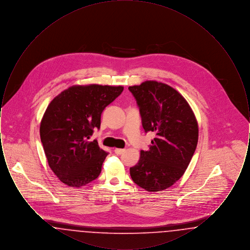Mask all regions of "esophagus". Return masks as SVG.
I'll list each match as a JSON object with an SVG mask.
<instances>
[{
	"instance_id": "esophagus-1",
	"label": "esophagus",
	"mask_w": 250,
	"mask_h": 250,
	"mask_svg": "<svg viewBox=\"0 0 250 250\" xmlns=\"http://www.w3.org/2000/svg\"><path fill=\"white\" fill-rule=\"evenodd\" d=\"M125 149H119V148L114 149V153H115L116 155H122V154L125 153Z\"/></svg>"
}]
</instances>
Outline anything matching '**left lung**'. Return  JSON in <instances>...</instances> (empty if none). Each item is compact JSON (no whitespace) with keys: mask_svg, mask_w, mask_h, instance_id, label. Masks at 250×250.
<instances>
[{"mask_svg":"<svg viewBox=\"0 0 250 250\" xmlns=\"http://www.w3.org/2000/svg\"><path fill=\"white\" fill-rule=\"evenodd\" d=\"M140 108L143 129L155 139L139 162L130 167L131 178L149 192L164 190L183 176L195 153L199 128L187 100L172 87L147 81L128 87Z\"/></svg>","mask_w":250,"mask_h":250,"instance_id":"8db88e82","label":"left lung"}]
</instances>
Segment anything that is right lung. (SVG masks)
Returning <instances> with one entry per match:
<instances>
[{"label": "right lung", "instance_id": "1", "mask_svg": "<svg viewBox=\"0 0 250 250\" xmlns=\"http://www.w3.org/2000/svg\"><path fill=\"white\" fill-rule=\"evenodd\" d=\"M122 86L91 84L69 87L48 105L40 125V138L48 166L63 184L81 188L97 178L107 155L97 141L101 114L119 96Z\"/></svg>", "mask_w": 250, "mask_h": 250}]
</instances>
